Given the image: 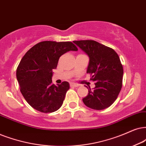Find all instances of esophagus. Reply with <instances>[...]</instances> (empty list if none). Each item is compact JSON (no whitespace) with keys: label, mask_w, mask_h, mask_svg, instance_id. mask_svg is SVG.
<instances>
[{"label":"esophagus","mask_w":146,"mask_h":146,"mask_svg":"<svg viewBox=\"0 0 146 146\" xmlns=\"http://www.w3.org/2000/svg\"><path fill=\"white\" fill-rule=\"evenodd\" d=\"M79 85L77 84H75V83L73 82H71L70 83V86L71 87H75V88H77V87H79Z\"/></svg>","instance_id":"esophagus-1"}]
</instances>
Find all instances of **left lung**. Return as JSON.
<instances>
[{"mask_svg":"<svg viewBox=\"0 0 146 146\" xmlns=\"http://www.w3.org/2000/svg\"><path fill=\"white\" fill-rule=\"evenodd\" d=\"M73 42L89 56L87 73L95 82L93 90L86 86L88 94L83 102L92 109H105L113 104L122 88L123 69L119 55L113 49L94 40Z\"/></svg>","mask_w":146,"mask_h":146,"instance_id":"obj_1","label":"left lung"}]
</instances>
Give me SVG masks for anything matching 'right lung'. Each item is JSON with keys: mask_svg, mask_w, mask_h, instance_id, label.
<instances>
[{"mask_svg": "<svg viewBox=\"0 0 146 146\" xmlns=\"http://www.w3.org/2000/svg\"><path fill=\"white\" fill-rule=\"evenodd\" d=\"M77 50L71 42L44 41L25 53L16 75L20 91L32 108L44 113L60 108L70 86L67 82L58 86L52 84V70L56 68L60 56Z\"/></svg>", "mask_w": 146, "mask_h": 146, "instance_id": "obj_1", "label": "right lung"}]
</instances>
